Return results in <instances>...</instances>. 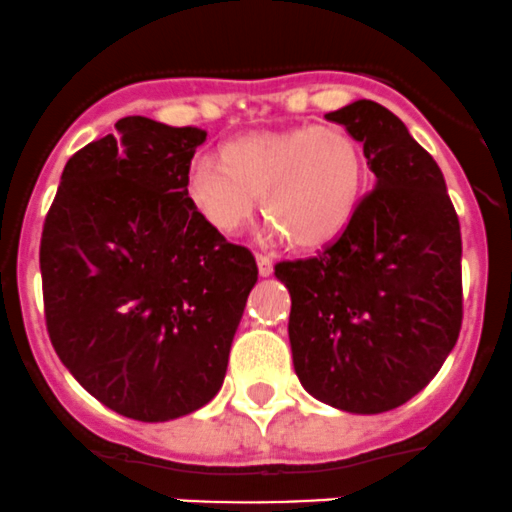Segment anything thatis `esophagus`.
Returning <instances> with one entry per match:
<instances>
[{"label": "esophagus", "instance_id": "34e87169", "mask_svg": "<svg viewBox=\"0 0 512 512\" xmlns=\"http://www.w3.org/2000/svg\"><path fill=\"white\" fill-rule=\"evenodd\" d=\"M256 266H258V276L268 278L273 273V261L268 256L263 254H256Z\"/></svg>", "mask_w": 512, "mask_h": 512}]
</instances>
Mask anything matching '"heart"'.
Listing matches in <instances>:
<instances>
[{
  "label": "heart",
  "instance_id": "obj_1",
  "mask_svg": "<svg viewBox=\"0 0 512 512\" xmlns=\"http://www.w3.org/2000/svg\"><path fill=\"white\" fill-rule=\"evenodd\" d=\"M224 165L199 155L187 167V197L219 234L244 229L258 207L276 236L320 249L347 229L365 189V152L347 130H261L226 142Z\"/></svg>",
  "mask_w": 512,
  "mask_h": 512
}]
</instances>
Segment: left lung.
Returning a JSON list of instances; mask_svg holds the SVG:
<instances>
[{
	"label": "left lung",
	"mask_w": 512,
	"mask_h": 512,
	"mask_svg": "<svg viewBox=\"0 0 512 512\" xmlns=\"http://www.w3.org/2000/svg\"><path fill=\"white\" fill-rule=\"evenodd\" d=\"M362 145L374 187L323 254L278 263L305 392L350 414L419 394L461 330V226L434 157L374 100L325 115Z\"/></svg>",
	"instance_id": "1"
}]
</instances>
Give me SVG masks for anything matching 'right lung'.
I'll use <instances>...</instances> for the list:
<instances>
[{
    "label": "right lung",
    "mask_w": 512,
    "mask_h": 512,
    "mask_svg": "<svg viewBox=\"0 0 512 512\" xmlns=\"http://www.w3.org/2000/svg\"><path fill=\"white\" fill-rule=\"evenodd\" d=\"M115 130L63 167L41 234L46 328L100 404L170 421L217 397L258 268L187 197L204 130L142 115Z\"/></svg>",
    "instance_id": "obj_1"
}]
</instances>
